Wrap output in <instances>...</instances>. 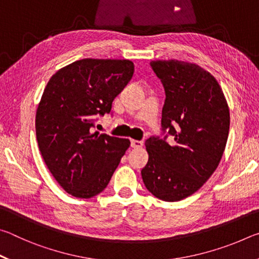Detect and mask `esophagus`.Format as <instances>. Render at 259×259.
I'll return each instance as SVG.
<instances>
[{
    "label": "esophagus",
    "instance_id": "esophagus-1",
    "mask_svg": "<svg viewBox=\"0 0 259 259\" xmlns=\"http://www.w3.org/2000/svg\"><path fill=\"white\" fill-rule=\"evenodd\" d=\"M144 145V143L142 140H136V139H131V147L134 148H142Z\"/></svg>",
    "mask_w": 259,
    "mask_h": 259
}]
</instances>
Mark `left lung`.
I'll return each mask as SVG.
<instances>
[{
  "instance_id": "obj_1",
  "label": "left lung",
  "mask_w": 259,
  "mask_h": 259,
  "mask_svg": "<svg viewBox=\"0 0 259 259\" xmlns=\"http://www.w3.org/2000/svg\"><path fill=\"white\" fill-rule=\"evenodd\" d=\"M151 66L165 91L162 130L166 143L146 140L148 162L143 182L155 198L175 202L200 190L214 172L230 130V108L221 85L199 65L182 60H153Z\"/></svg>"
}]
</instances>
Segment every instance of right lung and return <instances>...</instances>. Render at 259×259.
Returning a JSON list of instances; mask_svg holds the SVG:
<instances>
[{"instance_id":"obj_1","label":"right lung","mask_w":259,"mask_h":259,"mask_svg":"<svg viewBox=\"0 0 259 259\" xmlns=\"http://www.w3.org/2000/svg\"><path fill=\"white\" fill-rule=\"evenodd\" d=\"M134 71L126 59L76 60L57 71L43 91L35 117L38 148L52 176L75 198L103 192L130 146L129 139L94 133V126Z\"/></svg>"}]
</instances>
